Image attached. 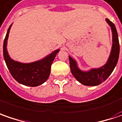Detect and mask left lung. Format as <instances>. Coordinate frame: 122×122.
I'll return each mask as SVG.
<instances>
[{"mask_svg": "<svg viewBox=\"0 0 122 122\" xmlns=\"http://www.w3.org/2000/svg\"><path fill=\"white\" fill-rule=\"evenodd\" d=\"M106 21L111 28L113 44L110 56L105 65L100 68L90 69L88 71H82L78 67L76 61L71 57H69V65L71 74L78 82H80L83 85L97 86L101 84L111 75L117 63L120 55V44L117 32L113 23H112L108 19H106Z\"/></svg>", "mask_w": 122, "mask_h": 122, "instance_id": "left-lung-1", "label": "left lung"}]
</instances>
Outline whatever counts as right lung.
<instances>
[{
  "label": "right lung",
  "mask_w": 122,
  "mask_h": 122,
  "mask_svg": "<svg viewBox=\"0 0 122 122\" xmlns=\"http://www.w3.org/2000/svg\"><path fill=\"white\" fill-rule=\"evenodd\" d=\"M11 25L12 24L7 30L3 43V55L6 66L11 76L20 84L32 87L41 85L49 77L52 63L59 50L53 51L42 60L30 63H22L13 60L6 50L7 40Z\"/></svg>",
  "instance_id": "1"
}]
</instances>
